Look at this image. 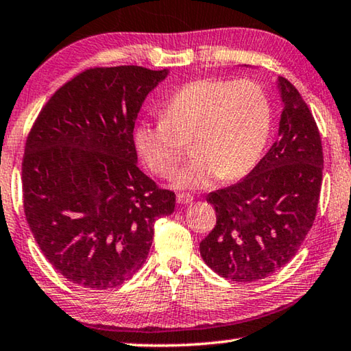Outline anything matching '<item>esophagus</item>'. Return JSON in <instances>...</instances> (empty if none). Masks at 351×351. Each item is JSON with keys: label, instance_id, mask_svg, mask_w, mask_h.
<instances>
[{"label": "esophagus", "instance_id": "1", "mask_svg": "<svg viewBox=\"0 0 351 351\" xmlns=\"http://www.w3.org/2000/svg\"><path fill=\"white\" fill-rule=\"evenodd\" d=\"M193 202V195H189V194H177V204L179 205H188V204H191Z\"/></svg>", "mask_w": 351, "mask_h": 351}]
</instances>
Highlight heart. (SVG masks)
<instances>
[{"label":"heart","instance_id":"1","mask_svg":"<svg viewBox=\"0 0 351 351\" xmlns=\"http://www.w3.org/2000/svg\"><path fill=\"white\" fill-rule=\"evenodd\" d=\"M163 120L140 123L134 145L154 174L171 179L191 143L194 158L174 179L177 189H206L247 176L265 151L273 125L267 90L253 80L202 78L176 92Z\"/></svg>","mask_w":351,"mask_h":351}]
</instances>
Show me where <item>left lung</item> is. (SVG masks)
Returning a JSON list of instances; mask_svg holds the SVG:
<instances>
[{
    "instance_id": "left-lung-1",
    "label": "left lung",
    "mask_w": 351,
    "mask_h": 351,
    "mask_svg": "<svg viewBox=\"0 0 351 351\" xmlns=\"http://www.w3.org/2000/svg\"><path fill=\"white\" fill-rule=\"evenodd\" d=\"M278 138L236 185L208 194L217 222L200 242L202 259L232 282H254L285 267L316 217L322 185L321 135L299 90L284 77Z\"/></svg>"
}]
</instances>
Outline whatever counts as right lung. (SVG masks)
I'll return each instance as SVG.
<instances>
[{
  "mask_svg": "<svg viewBox=\"0 0 351 351\" xmlns=\"http://www.w3.org/2000/svg\"><path fill=\"white\" fill-rule=\"evenodd\" d=\"M169 69L95 67L55 92L23 160L24 214L43 254L67 280L108 290L143 265L154 223L176 194L140 171L134 126Z\"/></svg>",
  "mask_w": 351,
  "mask_h": 351,
  "instance_id": "add662e5",
  "label": "right lung"
}]
</instances>
